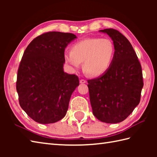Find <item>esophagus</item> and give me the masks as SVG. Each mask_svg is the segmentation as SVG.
I'll use <instances>...</instances> for the list:
<instances>
[{
    "label": "esophagus",
    "mask_w": 157,
    "mask_h": 157,
    "mask_svg": "<svg viewBox=\"0 0 157 157\" xmlns=\"http://www.w3.org/2000/svg\"><path fill=\"white\" fill-rule=\"evenodd\" d=\"M79 83H80V84H86V81L85 80V79H80V80H79Z\"/></svg>",
    "instance_id": "esophagus-1"
}]
</instances>
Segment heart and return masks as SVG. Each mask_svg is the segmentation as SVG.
<instances>
[{"label":"heart","mask_w":157,"mask_h":157,"mask_svg":"<svg viewBox=\"0 0 157 157\" xmlns=\"http://www.w3.org/2000/svg\"><path fill=\"white\" fill-rule=\"evenodd\" d=\"M115 45L111 39L86 38L75 43L71 51L64 53V60L72 71L83 63V68L92 77H98L107 71L115 55Z\"/></svg>","instance_id":"heart-1"}]
</instances>
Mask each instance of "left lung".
<instances>
[{"label": "left lung", "instance_id": "8db88e82", "mask_svg": "<svg viewBox=\"0 0 157 157\" xmlns=\"http://www.w3.org/2000/svg\"><path fill=\"white\" fill-rule=\"evenodd\" d=\"M115 45L109 69L97 78L88 80L92 113L106 123L123 121L140 101L144 86L141 65L131 43L114 29H105Z\"/></svg>", "mask_w": 157, "mask_h": 157}]
</instances>
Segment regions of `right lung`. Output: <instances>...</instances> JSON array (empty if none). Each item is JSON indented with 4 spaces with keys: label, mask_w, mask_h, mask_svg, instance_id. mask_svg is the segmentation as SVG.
I'll return each mask as SVG.
<instances>
[{
    "label": "right lung",
    "mask_w": 157,
    "mask_h": 157,
    "mask_svg": "<svg viewBox=\"0 0 157 157\" xmlns=\"http://www.w3.org/2000/svg\"><path fill=\"white\" fill-rule=\"evenodd\" d=\"M75 38L71 33L46 32L33 40L23 53L16 89L21 107L36 122L53 123L66 115L79 78L63 71L64 52Z\"/></svg>",
    "instance_id": "add662e5"
}]
</instances>
